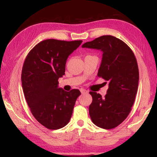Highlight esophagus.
Instances as JSON below:
<instances>
[{"label":"esophagus","mask_w":157,"mask_h":157,"mask_svg":"<svg viewBox=\"0 0 157 157\" xmlns=\"http://www.w3.org/2000/svg\"><path fill=\"white\" fill-rule=\"evenodd\" d=\"M80 91H81L82 94H87V93H88V91H87L86 90L83 89H80Z\"/></svg>","instance_id":"34e87169"}]
</instances>
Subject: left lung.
Here are the masks:
<instances>
[{
	"label": "left lung",
	"mask_w": 157,
	"mask_h": 157,
	"mask_svg": "<svg viewBox=\"0 0 157 157\" xmlns=\"http://www.w3.org/2000/svg\"><path fill=\"white\" fill-rule=\"evenodd\" d=\"M82 47L102 52L98 76L109 82L105 98L89 92L93 98L89 108L90 117L101 128H115L129 115L137 94L139 72L136 57L125 43L111 35L100 36Z\"/></svg>",
	"instance_id": "8db88e82"
}]
</instances>
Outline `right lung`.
Listing matches in <instances>:
<instances>
[{"instance_id":"obj_1","label":"right lung","mask_w":157,"mask_h":157,"mask_svg":"<svg viewBox=\"0 0 157 157\" xmlns=\"http://www.w3.org/2000/svg\"><path fill=\"white\" fill-rule=\"evenodd\" d=\"M82 41L46 39L36 44L26 57L21 73L23 94L36 120L49 129L62 128L70 121L78 89L70 92L58 87L65 74L68 57Z\"/></svg>"}]
</instances>
